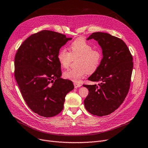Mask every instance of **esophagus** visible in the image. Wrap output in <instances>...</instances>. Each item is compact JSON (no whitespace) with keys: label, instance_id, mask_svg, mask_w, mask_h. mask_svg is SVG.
Masks as SVG:
<instances>
[{"label":"esophagus","instance_id":"obj_1","mask_svg":"<svg viewBox=\"0 0 148 148\" xmlns=\"http://www.w3.org/2000/svg\"><path fill=\"white\" fill-rule=\"evenodd\" d=\"M74 86H75V88H78V87H79L81 86V84H79V83H76V82H74Z\"/></svg>","mask_w":148,"mask_h":148}]
</instances>
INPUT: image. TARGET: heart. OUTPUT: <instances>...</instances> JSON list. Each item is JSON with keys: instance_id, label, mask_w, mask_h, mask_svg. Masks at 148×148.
I'll use <instances>...</instances> for the list:
<instances>
[{"instance_id": "obj_1", "label": "heart", "mask_w": 148, "mask_h": 148, "mask_svg": "<svg viewBox=\"0 0 148 148\" xmlns=\"http://www.w3.org/2000/svg\"><path fill=\"white\" fill-rule=\"evenodd\" d=\"M69 52L62 48L59 50L57 59L60 66L67 68L72 59L79 57L75 69H69L63 73L64 78L78 82L88 73H93L98 69L102 61L101 51L93 49V47L84 39L75 40L69 46Z\"/></svg>"}]
</instances>
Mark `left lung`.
<instances>
[{"instance_id":"1","label":"left lung","mask_w":148,"mask_h":148,"mask_svg":"<svg viewBox=\"0 0 148 148\" xmlns=\"http://www.w3.org/2000/svg\"><path fill=\"white\" fill-rule=\"evenodd\" d=\"M92 39L101 47L103 57L98 69L88 78L98 84L83 85L88 90L84 103L89 113L102 116L114 112L125 100L129 90L133 58L121 39L102 32L92 33L87 40Z\"/></svg>"}]
</instances>
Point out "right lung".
I'll return each mask as SVG.
<instances>
[{
  "label": "right lung",
  "mask_w": 148,
  "mask_h": 148,
  "mask_svg": "<svg viewBox=\"0 0 148 148\" xmlns=\"http://www.w3.org/2000/svg\"><path fill=\"white\" fill-rule=\"evenodd\" d=\"M72 38L50 30L29 36L14 58V76L23 99L34 113L54 116L62 110L72 81L64 79L57 55Z\"/></svg>",
  "instance_id": "1"
}]
</instances>
